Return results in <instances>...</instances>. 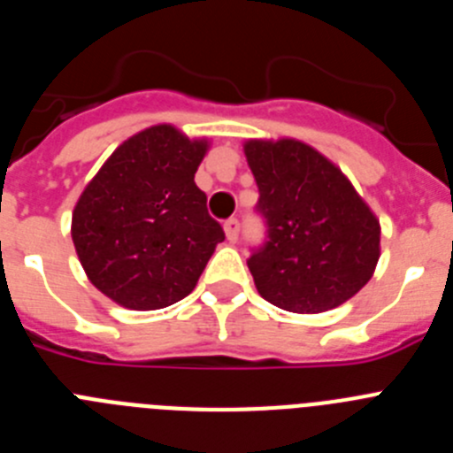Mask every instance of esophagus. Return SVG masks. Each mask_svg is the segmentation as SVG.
Segmentation results:
<instances>
[{"instance_id": "1", "label": "esophagus", "mask_w": 453, "mask_h": 453, "mask_svg": "<svg viewBox=\"0 0 453 453\" xmlns=\"http://www.w3.org/2000/svg\"><path fill=\"white\" fill-rule=\"evenodd\" d=\"M224 234H226V240H229V242H235V240H238V234H240L238 219L235 218L226 219V222H224Z\"/></svg>"}]
</instances>
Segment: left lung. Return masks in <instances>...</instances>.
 Returning a JSON list of instances; mask_svg holds the SVG:
<instances>
[{"label": "left lung", "instance_id": "1", "mask_svg": "<svg viewBox=\"0 0 453 453\" xmlns=\"http://www.w3.org/2000/svg\"><path fill=\"white\" fill-rule=\"evenodd\" d=\"M267 242L247 261L256 290L290 313L345 303L374 274L381 224L338 165L295 138L247 140Z\"/></svg>", "mask_w": 453, "mask_h": 453}]
</instances>
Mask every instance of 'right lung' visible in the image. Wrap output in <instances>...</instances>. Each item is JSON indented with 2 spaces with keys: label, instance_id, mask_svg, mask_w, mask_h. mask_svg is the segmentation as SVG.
<instances>
[{
  "label": "right lung",
  "instance_id": "1",
  "mask_svg": "<svg viewBox=\"0 0 453 453\" xmlns=\"http://www.w3.org/2000/svg\"><path fill=\"white\" fill-rule=\"evenodd\" d=\"M208 147L156 124L124 140L83 188L72 242L92 286L119 306L156 311L188 297L224 240L195 183Z\"/></svg>",
  "mask_w": 453,
  "mask_h": 453
}]
</instances>
